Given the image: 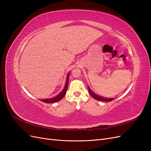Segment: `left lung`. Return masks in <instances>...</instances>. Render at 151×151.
Masks as SVG:
<instances>
[{
	"mask_svg": "<svg viewBox=\"0 0 151 151\" xmlns=\"http://www.w3.org/2000/svg\"><path fill=\"white\" fill-rule=\"evenodd\" d=\"M88 91H89V93L91 96H92L93 98H94L95 99H96V100H99V101H104V102H109V101H111L112 100L114 99V98H106L104 97L100 96L94 93L93 91H91V89L89 88V87H88Z\"/></svg>",
	"mask_w": 151,
	"mask_h": 151,
	"instance_id": "1",
	"label": "left lung"
}]
</instances>
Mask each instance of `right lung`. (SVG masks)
I'll use <instances>...</instances> for the list:
<instances>
[{
	"label": "right lung",
	"instance_id": "1",
	"mask_svg": "<svg viewBox=\"0 0 151 151\" xmlns=\"http://www.w3.org/2000/svg\"><path fill=\"white\" fill-rule=\"evenodd\" d=\"M68 77H69V73L67 74V80H66V83H65V86L64 87V89L62 90V91L61 93H59L57 96L52 98H49V99H41L40 100L46 103H55V102H58L63 98V96L65 95L66 92L67 91V88H68Z\"/></svg>",
	"mask_w": 151,
	"mask_h": 151
}]
</instances>
